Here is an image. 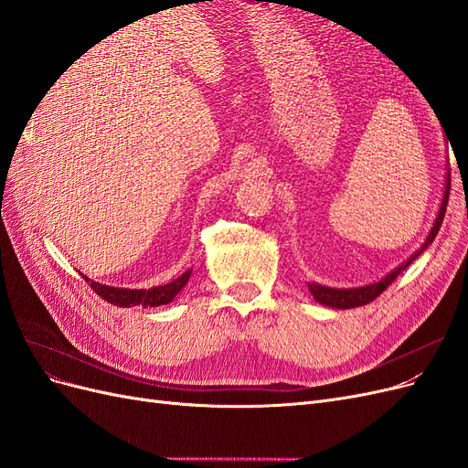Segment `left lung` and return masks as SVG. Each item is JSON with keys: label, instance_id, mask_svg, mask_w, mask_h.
<instances>
[{"label": "left lung", "instance_id": "1", "mask_svg": "<svg viewBox=\"0 0 468 468\" xmlns=\"http://www.w3.org/2000/svg\"><path fill=\"white\" fill-rule=\"evenodd\" d=\"M449 138V136H447ZM449 191H451V174H447V183H445V195H443V203L441 207H439V215L435 218V224L433 229L426 239V244H423L412 258H410L408 261H404L400 267H396L392 273H388L385 279H380L378 282H373V285H367V287H359V289H330V287H324V285H318V282H308V289L310 292H313L314 299L320 303V304H325V306H332V308H356V306H363V304H369L373 303L377 296H380V292L385 291L390 282L399 277L404 269L412 263L420 253L426 250L431 242L433 238L437 236L439 229H441V222H443V217H445V210H447V201H449Z\"/></svg>", "mask_w": 468, "mask_h": 468}]
</instances>
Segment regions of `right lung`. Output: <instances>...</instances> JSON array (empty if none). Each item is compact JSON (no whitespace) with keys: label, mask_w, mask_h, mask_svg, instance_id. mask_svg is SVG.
<instances>
[{"label":"right lung","mask_w":468,"mask_h":468,"mask_svg":"<svg viewBox=\"0 0 468 468\" xmlns=\"http://www.w3.org/2000/svg\"><path fill=\"white\" fill-rule=\"evenodd\" d=\"M191 275L189 271L183 273L181 277H177L176 281L167 282V285H160V287H152V289H119V287H107L101 285V282H95L91 279H88L86 275H81L90 282V287L101 296L103 301L115 304V306H160V304H167L172 303L177 292L187 285Z\"/></svg>","instance_id":"right-lung-1"}]
</instances>
